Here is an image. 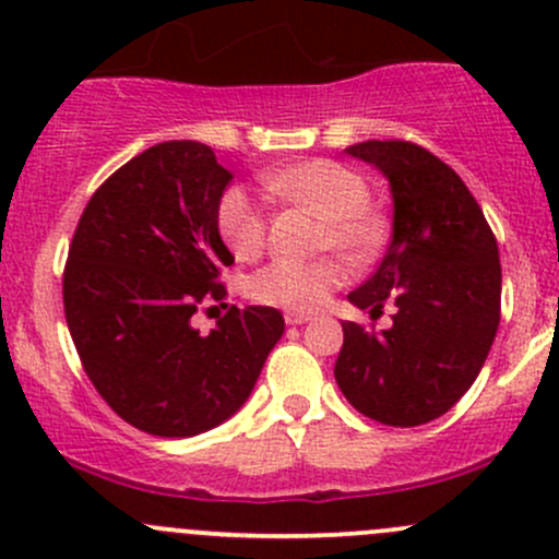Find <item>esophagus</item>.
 <instances>
[{"label": "esophagus", "instance_id": "34e87169", "mask_svg": "<svg viewBox=\"0 0 559 559\" xmlns=\"http://www.w3.org/2000/svg\"><path fill=\"white\" fill-rule=\"evenodd\" d=\"M284 319H286V324L297 326V324H306V321H311L313 316L311 313H302V311H286Z\"/></svg>", "mask_w": 559, "mask_h": 559}]
</instances>
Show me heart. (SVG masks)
Masks as SVG:
<instances>
[{"mask_svg":"<svg viewBox=\"0 0 559 559\" xmlns=\"http://www.w3.org/2000/svg\"><path fill=\"white\" fill-rule=\"evenodd\" d=\"M270 194L297 202L324 218L321 246H332L352 259H365L384 240V216L368 205V180L332 159H311L262 175ZM218 233L238 259H253L267 240V218L240 186L222 194L216 211ZM343 281V264L332 257L300 262L275 259L248 281V297L286 311H313Z\"/></svg>","mask_w":559,"mask_h":559,"instance_id":"obj_1","label":"heart"}]
</instances>
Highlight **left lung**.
Listing matches in <instances>:
<instances>
[{"mask_svg": "<svg viewBox=\"0 0 559 559\" xmlns=\"http://www.w3.org/2000/svg\"><path fill=\"white\" fill-rule=\"evenodd\" d=\"M384 173L392 240L379 270L348 295L392 326L343 321L335 381L359 414L392 427L438 419L471 389L500 324L498 240L452 167L405 140L348 145Z\"/></svg>", "mask_w": 559, "mask_h": 559, "instance_id": "obj_1", "label": "left lung"}]
</instances>
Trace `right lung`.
Returning a JSON list of instances; mask_svg holds the SVG:
<instances>
[{
	"label": "right lung",
	"instance_id": "right-lung-1",
	"mask_svg": "<svg viewBox=\"0 0 559 559\" xmlns=\"http://www.w3.org/2000/svg\"><path fill=\"white\" fill-rule=\"evenodd\" d=\"M233 173L197 140L151 145L94 191L64 267V313L83 370L138 430L191 438L246 403L284 335L267 306L229 308L207 335L202 302L224 300L235 257L216 211Z\"/></svg>",
	"mask_w": 559,
	"mask_h": 559
}]
</instances>
